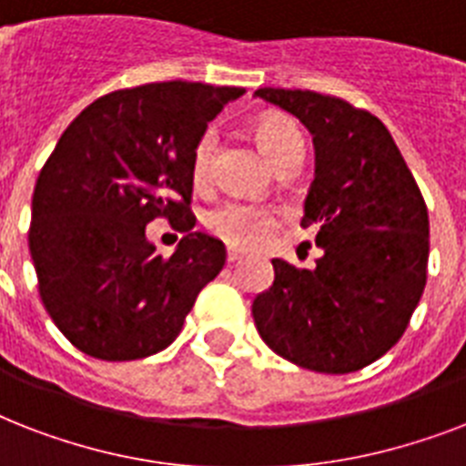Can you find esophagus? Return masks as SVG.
Returning a JSON list of instances; mask_svg holds the SVG:
<instances>
[{"mask_svg": "<svg viewBox=\"0 0 466 466\" xmlns=\"http://www.w3.org/2000/svg\"><path fill=\"white\" fill-rule=\"evenodd\" d=\"M241 258H244V254L237 251V248H229V251H227V263H229V266H232V263H239Z\"/></svg>", "mask_w": 466, "mask_h": 466, "instance_id": "esophagus-1", "label": "esophagus"}]
</instances>
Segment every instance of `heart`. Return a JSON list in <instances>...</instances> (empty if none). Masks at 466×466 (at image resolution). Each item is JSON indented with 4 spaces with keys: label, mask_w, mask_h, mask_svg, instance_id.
Here are the masks:
<instances>
[{
    "label": "heart",
    "mask_w": 466,
    "mask_h": 466,
    "mask_svg": "<svg viewBox=\"0 0 466 466\" xmlns=\"http://www.w3.org/2000/svg\"><path fill=\"white\" fill-rule=\"evenodd\" d=\"M256 142L273 167H283L285 161L302 159V133L285 116H266L256 123ZM218 145L215 127H208L193 145L190 155V178L196 186L210 176L212 152ZM205 225L218 239L237 248H256L266 244L280 225V212L261 203L227 200L210 210Z\"/></svg>",
    "instance_id": "obj_1"
}]
</instances>
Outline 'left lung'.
<instances>
[{
    "mask_svg": "<svg viewBox=\"0 0 466 466\" xmlns=\"http://www.w3.org/2000/svg\"><path fill=\"white\" fill-rule=\"evenodd\" d=\"M311 133L314 181L302 227L317 229V268L273 258L276 280L251 314L266 346L299 368L346 375L390 350L428 273V208L372 113L302 89H258Z\"/></svg>",
    "mask_w": 466,
    "mask_h": 466,
    "instance_id": "8db88e82",
    "label": "left lung"
}]
</instances>
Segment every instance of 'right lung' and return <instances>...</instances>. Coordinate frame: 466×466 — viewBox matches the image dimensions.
Here are the masks:
<instances>
[{
    "label": "right lung",
    "mask_w": 466,
    "mask_h": 466,
    "mask_svg": "<svg viewBox=\"0 0 466 466\" xmlns=\"http://www.w3.org/2000/svg\"><path fill=\"white\" fill-rule=\"evenodd\" d=\"M244 89L157 82L106 94L55 145L31 205L40 299L55 326L98 360H137L174 343L225 244L193 232L190 155ZM167 217L187 237L168 259L144 229Z\"/></svg>",
    "instance_id": "add662e5"
}]
</instances>
